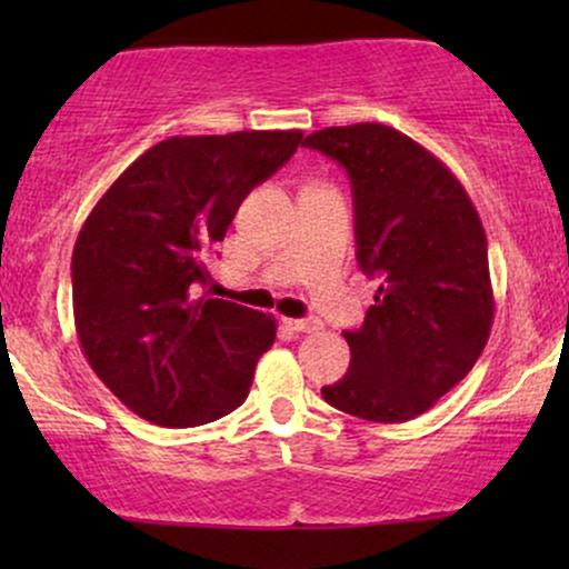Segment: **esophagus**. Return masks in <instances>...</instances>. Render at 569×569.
<instances>
[{"mask_svg":"<svg viewBox=\"0 0 569 569\" xmlns=\"http://www.w3.org/2000/svg\"><path fill=\"white\" fill-rule=\"evenodd\" d=\"M286 326L291 331H305V335H312V331L321 329V321H312V318H286Z\"/></svg>","mask_w":569,"mask_h":569,"instance_id":"esophagus-1","label":"esophagus"}]
</instances>
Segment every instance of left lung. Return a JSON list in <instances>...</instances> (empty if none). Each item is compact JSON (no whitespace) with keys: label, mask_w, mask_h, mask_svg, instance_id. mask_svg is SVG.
I'll use <instances>...</instances> for the list:
<instances>
[{"label":"left lung","mask_w":569,"mask_h":569,"mask_svg":"<svg viewBox=\"0 0 569 569\" xmlns=\"http://www.w3.org/2000/svg\"><path fill=\"white\" fill-rule=\"evenodd\" d=\"M305 147L348 171L358 267L380 280L363 323L345 331L348 375L321 393L361 420H415L473 369L489 339L485 227L455 173L396 128H323Z\"/></svg>","instance_id":"1"}]
</instances>
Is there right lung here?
<instances>
[{"instance_id":"add662e5","label":"right lung","mask_w":569,"mask_h":569,"mask_svg":"<svg viewBox=\"0 0 569 569\" xmlns=\"http://www.w3.org/2000/svg\"><path fill=\"white\" fill-rule=\"evenodd\" d=\"M302 130L173 136L130 162L71 253L82 352L130 411L194 428L246 401L276 318L200 293L240 202L291 160Z\"/></svg>"}]
</instances>
